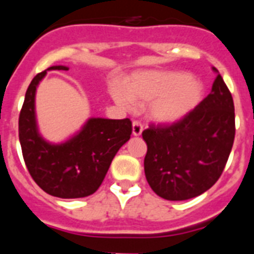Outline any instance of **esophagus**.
<instances>
[{
	"mask_svg": "<svg viewBox=\"0 0 254 254\" xmlns=\"http://www.w3.org/2000/svg\"><path fill=\"white\" fill-rule=\"evenodd\" d=\"M142 129L143 126L141 125V122L134 121V122L132 123V134H133V136H140V134L142 133Z\"/></svg>",
	"mask_w": 254,
	"mask_h": 254,
	"instance_id": "obj_1",
	"label": "esophagus"
}]
</instances>
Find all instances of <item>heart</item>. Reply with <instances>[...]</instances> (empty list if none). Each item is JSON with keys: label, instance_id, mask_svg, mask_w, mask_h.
I'll return each instance as SVG.
<instances>
[{"label": "heart", "instance_id": "b5f03b06", "mask_svg": "<svg viewBox=\"0 0 254 254\" xmlns=\"http://www.w3.org/2000/svg\"><path fill=\"white\" fill-rule=\"evenodd\" d=\"M112 98L128 109L132 100L149 103L155 122L173 125L185 120L202 102L205 87L199 80L181 71H142L132 76L128 87L112 86Z\"/></svg>", "mask_w": 254, "mask_h": 254}]
</instances>
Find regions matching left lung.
<instances>
[{"label":"left lung","mask_w":254,"mask_h":254,"mask_svg":"<svg viewBox=\"0 0 254 254\" xmlns=\"http://www.w3.org/2000/svg\"><path fill=\"white\" fill-rule=\"evenodd\" d=\"M214 71L217 69L212 68ZM235 136L233 96L217 73L211 93L185 120L142 132L147 183L169 201L202 194L220 178Z\"/></svg>","instance_id":"obj_1"}]
</instances>
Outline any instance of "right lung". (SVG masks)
Instances as JSON below:
<instances>
[{"label": "right lung", "instance_id": "obj_1", "mask_svg": "<svg viewBox=\"0 0 254 254\" xmlns=\"http://www.w3.org/2000/svg\"><path fill=\"white\" fill-rule=\"evenodd\" d=\"M29 85L19 117L22 156L31 178L44 192L60 198L90 196L102 185L118 150L129 140L132 123L126 120L89 118L81 129L64 142H49L39 133L35 114V93L47 71Z\"/></svg>", "mask_w": 254, "mask_h": 254}]
</instances>
